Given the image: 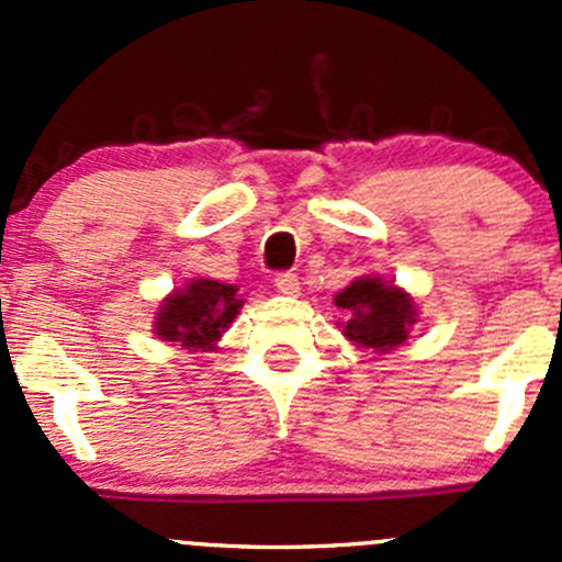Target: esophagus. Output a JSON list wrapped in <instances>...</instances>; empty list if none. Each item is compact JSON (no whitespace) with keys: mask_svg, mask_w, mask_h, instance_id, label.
Masks as SVG:
<instances>
[{"mask_svg":"<svg viewBox=\"0 0 562 562\" xmlns=\"http://www.w3.org/2000/svg\"><path fill=\"white\" fill-rule=\"evenodd\" d=\"M274 285L277 291L285 293V296H299V277L291 274V271H280L274 277Z\"/></svg>","mask_w":562,"mask_h":562,"instance_id":"34e87169","label":"esophagus"}]
</instances>
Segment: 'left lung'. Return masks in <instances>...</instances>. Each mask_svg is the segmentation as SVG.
<instances>
[{
    "label": "left lung",
    "instance_id": "left-lung-1",
    "mask_svg": "<svg viewBox=\"0 0 562 562\" xmlns=\"http://www.w3.org/2000/svg\"><path fill=\"white\" fill-rule=\"evenodd\" d=\"M334 304L348 315V321L339 323L345 337L375 353L400 348L413 323L418 321L411 293L396 288L394 282H383L381 277H359L334 296Z\"/></svg>",
    "mask_w": 562,
    "mask_h": 562
}]
</instances>
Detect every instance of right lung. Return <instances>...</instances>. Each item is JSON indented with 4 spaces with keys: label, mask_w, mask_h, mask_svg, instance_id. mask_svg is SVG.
<instances>
[{
    "label": "right lung",
    "mask_w": 562,
    "mask_h": 562,
    "mask_svg": "<svg viewBox=\"0 0 562 562\" xmlns=\"http://www.w3.org/2000/svg\"><path fill=\"white\" fill-rule=\"evenodd\" d=\"M236 291V285H223L217 280L187 282L160 304L155 334L162 342L181 345L187 350H214L245 304Z\"/></svg>",
    "instance_id": "1"
}]
</instances>
